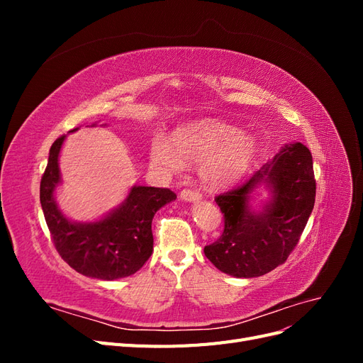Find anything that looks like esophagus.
<instances>
[{
	"label": "esophagus",
	"instance_id": "1",
	"mask_svg": "<svg viewBox=\"0 0 363 363\" xmlns=\"http://www.w3.org/2000/svg\"><path fill=\"white\" fill-rule=\"evenodd\" d=\"M180 199L183 201H188V203H196L201 200V194L199 191H191V189H184L180 194Z\"/></svg>",
	"mask_w": 363,
	"mask_h": 363
}]
</instances>
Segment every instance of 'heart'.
Here are the masks:
<instances>
[{"mask_svg":"<svg viewBox=\"0 0 363 363\" xmlns=\"http://www.w3.org/2000/svg\"><path fill=\"white\" fill-rule=\"evenodd\" d=\"M257 142L239 128L216 119H200L174 130L171 140L156 136L150 147V162L167 174H180L186 163L200 162L204 183L221 188L251 168L257 157Z\"/></svg>","mask_w":363,"mask_h":363,"instance_id":"heart-1","label":"heart"}]
</instances>
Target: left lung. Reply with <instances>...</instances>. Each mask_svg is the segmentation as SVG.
<instances>
[{
    "label": "left lung",
    "instance_id": "1",
    "mask_svg": "<svg viewBox=\"0 0 363 363\" xmlns=\"http://www.w3.org/2000/svg\"><path fill=\"white\" fill-rule=\"evenodd\" d=\"M269 192L252 206L257 189ZM312 155L300 142L284 145L240 188L218 195L224 232L204 255L213 265L238 279L259 277L277 268L298 244L315 204Z\"/></svg>",
    "mask_w": 363,
    "mask_h": 363
}]
</instances>
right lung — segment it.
I'll return each mask as SVG.
<instances>
[{"label":"right lung","instance_id":"1","mask_svg":"<svg viewBox=\"0 0 363 363\" xmlns=\"http://www.w3.org/2000/svg\"><path fill=\"white\" fill-rule=\"evenodd\" d=\"M77 130H71V133ZM65 139L67 136L63 135L54 140L40 180V204L54 247L71 268L86 277H128L144 267L151 256L152 218L177 195L164 188L135 184L127 199L103 218L91 223L72 221L62 213L56 201V189L62 183L59 156Z\"/></svg>","mask_w":363,"mask_h":363}]
</instances>
